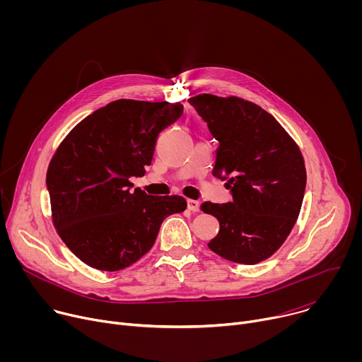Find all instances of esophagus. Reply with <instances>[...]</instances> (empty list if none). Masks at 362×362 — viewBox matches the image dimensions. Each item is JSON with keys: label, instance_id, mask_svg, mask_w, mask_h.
<instances>
[{"label": "esophagus", "instance_id": "obj_1", "mask_svg": "<svg viewBox=\"0 0 362 362\" xmlns=\"http://www.w3.org/2000/svg\"><path fill=\"white\" fill-rule=\"evenodd\" d=\"M199 208H200V203L197 200H193V199H187V209L192 211V212H199Z\"/></svg>", "mask_w": 362, "mask_h": 362}]
</instances>
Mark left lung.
Returning <instances> with one entry per match:
<instances>
[{
	"mask_svg": "<svg viewBox=\"0 0 362 362\" xmlns=\"http://www.w3.org/2000/svg\"><path fill=\"white\" fill-rule=\"evenodd\" d=\"M218 140L214 175L232 202H203L219 221L209 249L225 259L255 265L274 255L291 233L303 200L306 170L299 147L267 110L239 97L189 98Z\"/></svg>",
	"mask_w": 362,
	"mask_h": 362,
	"instance_id": "8db88e82",
	"label": "left lung"
}]
</instances>
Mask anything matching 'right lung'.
<instances>
[{
	"label": "right lung",
	"instance_id": "1",
	"mask_svg": "<svg viewBox=\"0 0 362 362\" xmlns=\"http://www.w3.org/2000/svg\"><path fill=\"white\" fill-rule=\"evenodd\" d=\"M183 113L180 103L116 100L81 120L47 170L54 226L86 265L115 272L147 253L162 222L186 209L182 196L136 189L162 130Z\"/></svg>",
	"mask_w": 362,
	"mask_h": 362
}]
</instances>
